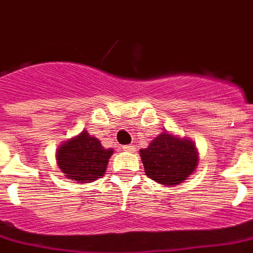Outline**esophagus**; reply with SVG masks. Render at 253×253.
Segmentation results:
<instances>
[{
  "instance_id": "esophagus-1",
  "label": "esophagus",
  "mask_w": 253,
  "mask_h": 253,
  "mask_svg": "<svg viewBox=\"0 0 253 253\" xmlns=\"http://www.w3.org/2000/svg\"><path fill=\"white\" fill-rule=\"evenodd\" d=\"M123 150H124V152H133V146L132 145H124V146H123Z\"/></svg>"
}]
</instances>
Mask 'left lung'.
<instances>
[{"label":"left lung","instance_id":"obj_1","mask_svg":"<svg viewBox=\"0 0 253 253\" xmlns=\"http://www.w3.org/2000/svg\"><path fill=\"white\" fill-rule=\"evenodd\" d=\"M145 173L150 179L165 186H177L194 173L198 152L190 138L161 133L148 148L140 150Z\"/></svg>","mask_w":253,"mask_h":253}]
</instances>
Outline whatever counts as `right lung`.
Returning a JSON list of instances; mask_svg holds the SVG:
<instances>
[{
  "mask_svg": "<svg viewBox=\"0 0 253 253\" xmlns=\"http://www.w3.org/2000/svg\"><path fill=\"white\" fill-rule=\"evenodd\" d=\"M113 149H105L99 138L87 130L60 145L56 152V162L62 173L79 183H89L103 177Z\"/></svg>",
  "mask_w": 253,
  "mask_h": 253,
  "instance_id": "1",
  "label": "right lung"
}]
</instances>
